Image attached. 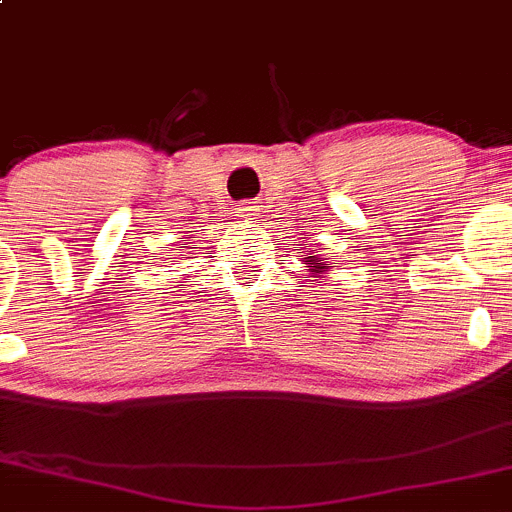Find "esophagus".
I'll return each mask as SVG.
<instances>
[{
	"label": "esophagus",
	"instance_id": "1",
	"mask_svg": "<svg viewBox=\"0 0 512 512\" xmlns=\"http://www.w3.org/2000/svg\"><path fill=\"white\" fill-rule=\"evenodd\" d=\"M235 215H238V218H242V220H255L257 206L252 201H242L240 206L235 208Z\"/></svg>",
	"mask_w": 512,
	"mask_h": 512
}]
</instances>
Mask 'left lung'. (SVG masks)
<instances>
[{
	"instance_id": "left-lung-1",
	"label": "left lung",
	"mask_w": 512,
	"mask_h": 512,
	"mask_svg": "<svg viewBox=\"0 0 512 512\" xmlns=\"http://www.w3.org/2000/svg\"><path fill=\"white\" fill-rule=\"evenodd\" d=\"M304 260H306V265L316 267V270H314V272H321V270H326V267H324V265H321V260H309V257H304Z\"/></svg>"
}]
</instances>
